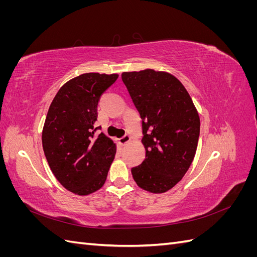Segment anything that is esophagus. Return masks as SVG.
<instances>
[{
  "mask_svg": "<svg viewBox=\"0 0 257 257\" xmlns=\"http://www.w3.org/2000/svg\"><path fill=\"white\" fill-rule=\"evenodd\" d=\"M130 141H131V136H130L128 134H125V135H124L123 137H121V138H120V143H121V145H126V144H128V143H130Z\"/></svg>",
  "mask_w": 257,
  "mask_h": 257,
  "instance_id": "obj_1",
  "label": "esophagus"
}]
</instances>
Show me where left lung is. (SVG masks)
<instances>
[{
  "instance_id": "obj_1",
  "label": "left lung",
  "mask_w": 257,
  "mask_h": 257,
  "mask_svg": "<svg viewBox=\"0 0 257 257\" xmlns=\"http://www.w3.org/2000/svg\"><path fill=\"white\" fill-rule=\"evenodd\" d=\"M143 120L146 159L132 168L139 188L164 193L181 180L195 157L200 120L184 85L166 72L122 73Z\"/></svg>"
}]
</instances>
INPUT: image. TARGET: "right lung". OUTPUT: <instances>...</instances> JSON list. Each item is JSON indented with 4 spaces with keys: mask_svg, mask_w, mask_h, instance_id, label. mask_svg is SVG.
<instances>
[{
    "mask_svg": "<svg viewBox=\"0 0 257 257\" xmlns=\"http://www.w3.org/2000/svg\"><path fill=\"white\" fill-rule=\"evenodd\" d=\"M118 74L87 73L64 83L46 116L42 143L58 181L77 195H89L104 185L116 151L112 139L95 134L97 105Z\"/></svg>",
    "mask_w": 257,
    "mask_h": 257,
    "instance_id": "obj_1",
    "label": "right lung"
}]
</instances>
